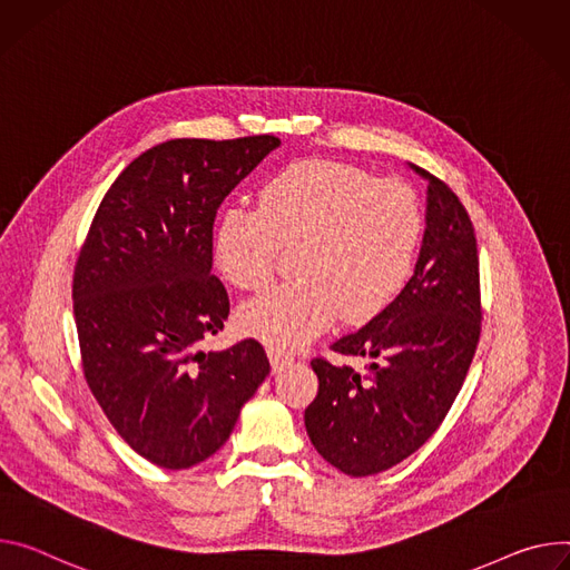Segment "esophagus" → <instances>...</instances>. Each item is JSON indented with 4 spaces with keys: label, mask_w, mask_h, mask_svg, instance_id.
<instances>
[{
    "label": "esophagus",
    "mask_w": 570,
    "mask_h": 570,
    "mask_svg": "<svg viewBox=\"0 0 570 570\" xmlns=\"http://www.w3.org/2000/svg\"><path fill=\"white\" fill-rule=\"evenodd\" d=\"M268 356H271V364H273V373H282L286 366L293 364V356L288 352L268 347Z\"/></svg>",
    "instance_id": "esophagus-1"
}]
</instances>
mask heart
Instances as JSON below:
<instances>
[{
	"label": "heart",
	"mask_w": 570,
	"mask_h": 570,
	"mask_svg": "<svg viewBox=\"0 0 570 570\" xmlns=\"http://www.w3.org/2000/svg\"><path fill=\"white\" fill-rule=\"evenodd\" d=\"M423 234L421 202L397 179L308 159L273 175L258 209L232 204L214 229V262L236 288H262L279 249L297 247L299 282L279 284L240 308V327L275 350H293L341 314L368 323L411 277Z\"/></svg>",
	"instance_id": "b5f03b06"
}]
</instances>
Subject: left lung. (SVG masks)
I'll return each instance as SVG.
<instances>
[{
  "instance_id": "obj_1",
  "label": "left lung",
  "mask_w": 570,
  "mask_h": 570,
  "mask_svg": "<svg viewBox=\"0 0 570 570\" xmlns=\"http://www.w3.org/2000/svg\"><path fill=\"white\" fill-rule=\"evenodd\" d=\"M425 234L413 277L366 327L332 350L371 358L366 375L316 356L318 395L306 434L334 469L382 473L416 452L443 423L480 341V262L473 223L459 197L428 170Z\"/></svg>"
}]
</instances>
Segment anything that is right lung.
I'll return each mask as SVG.
<instances>
[{"label": "right lung", "mask_w": 570, "mask_h": 570, "mask_svg": "<svg viewBox=\"0 0 570 570\" xmlns=\"http://www.w3.org/2000/svg\"><path fill=\"white\" fill-rule=\"evenodd\" d=\"M277 147L264 134L175 138L142 151L107 190L79 252L83 377L116 432L161 469L218 452L271 373L254 338L220 352L199 343L229 316L212 275L218 206Z\"/></svg>", "instance_id": "add662e5"}]
</instances>
